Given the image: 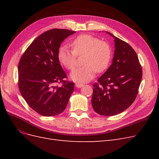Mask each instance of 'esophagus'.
Listing matches in <instances>:
<instances>
[{"label": "esophagus", "instance_id": "obj_1", "mask_svg": "<svg viewBox=\"0 0 159 159\" xmlns=\"http://www.w3.org/2000/svg\"><path fill=\"white\" fill-rule=\"evenodd\" d=\"M75 86L77 88H81L84 86V84L82 83H75Z\"/></svg>", "mask_w": 159, "mask_h": 159}]
</instances>
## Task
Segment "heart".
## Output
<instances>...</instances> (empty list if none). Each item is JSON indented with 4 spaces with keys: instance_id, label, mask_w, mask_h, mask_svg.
I'll return each mask as SVG.
<instances>
[{
    "instance_id": "b5f03b06",
    "label": "heart",
    "mask_w": 159,
    "mask_h": 159,
    "mask_svg": "<svg viewBox=\"0 0 159 159\" xmlns=\"http://www.w3.org/2000/svg\"><path fill=\"white\" fill-rule=\"evenodd\" d=\"M72 50L65 46L57 51V57L60 63L68 70H73L76 65L77 56L84 55V66L71 72V78L75 81L85 82L92 79L97 71L107 70L112 58V50L107 42L91 35L83 34L75 38L71 42Z\"/></svg>"
}]
</instances>
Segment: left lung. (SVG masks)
Here are the masks:
<instances>
[{
  "instance_id": "8db88e82",
  "label": "left lung",
  "mask_w": 159,
  "mask_h": 159,
  "mask_svg": "<svg viewBox=\"0 0 159 159\" xmlns=\"http://www.w3.org/2000/svg\"><path fill=\"white\" fill-rule=\"evenodd\" d=\"M107 33L115 38L113 63L93 84L91 104L96 113L111 116L123 112L135 100L143 71L133 48Z\"/></svg>"
}]
</instances>
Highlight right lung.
<instances>
[{
	"label": "right lung",
	"instance_id": "obj_1",
	"mask_svg": "<svg viewBox=\"0 0 159 159\" xmlns=\"http://www.w3.org/2000/svg\"><path fill=\"white\" fill-rule=\"evenodd\" d=\"M75 31L54 28L42 34L24 52L18 63V85L27 104L43 116L65 110L74 89L57 60L61 43ZM61 83V86H57Z\"/></svg>",
	"mask_w": 159,
	"mask_h": 159
}]
</instances>
